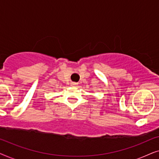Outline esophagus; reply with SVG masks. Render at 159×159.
<instances>
[{
  "mask_svg": "<svg viewBox=\"0 0 159 159\" xmlns=\"http://www.w3.org/2000/svg\"><path fill=\"white\" fill-rule=\"evenodd\" d=\"M71 84V86H73V87H76V86H77V83H76V82H72V83Z\"/></svg>",
  "mask_w": 159,
  "mask_h": 159,
  "instance_id": "34e87169",
  "label": "esophagus"
}]
</instances>
